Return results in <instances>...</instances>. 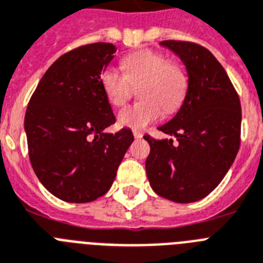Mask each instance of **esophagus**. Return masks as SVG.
<instances>
[{"mask_svg": "<svg viewBox=\"0 0 263 263\" xmlns=\"http://www.w3.org/2000/svg\"><path fill=\"white\" fill-rule=\"evenodd\" d=\"M133 136H134V138H141L142 132H140V130H133Z\"/></svg>", "mask_w": 263, "mask_h": 263, "instance_id": "1", "label": "esophagus"}]
</instances>
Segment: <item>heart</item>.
Here are the masks:
<instances>
[{"instance_id": "obj_1", "label": "heart", "mask_w": 263, "mask_h": 263, "mask_svg": "<svg viewBox=\"0 0 263 263\" xmlns=\"http://www.w3.org/2000/svg\"><path fill=\"white\" fill-rule=\"evenodd\" d=\"M123 73L115 66H106L100 73V85L110 104L123 106L138 88L140 102L119 111L118 123L129 129H142L161 117L174 114L186 100L189 74L178 61L170 60L164 52L144 48L122 61Z\"/></svg>"}]
</instances>
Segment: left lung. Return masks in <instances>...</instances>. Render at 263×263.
Here are the masks:
<instances>
[{"mask_svg":"<svg viewBox=\"0 0 263 263\" xmlns=\"http://www.w3.org/2000/svg\"><path fill=\"white\" fill-rule=\"evenodd\" d=\"M161 45L180 57L189 74L186 100L171 121L160 126L174 140L144 138L151 145L145 163L155 193L174 202L202 199L215 190L240 146L241 108L236 89L208 48L186 41Z\"/></svg>","mask_w":263,"mask_h":263,"instance_id":"8db88e82","label":"left lung"}]
</instances>
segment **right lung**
Returning a JSON list of instances; mask_svg holds the SVG:
<instances>
[{
  "label": "right lung",
  "mask_w": 263,
  "mask_h": 263,
  "mask_svg": "<svg viewBox=\"0 0 263 263\" xmlns=\"http://www.w3.org/2000/svg\"><path fill=\"white\" fill-rule=\"evenodd\" d=\"M115 51L112 43L98 42L65 52L28 102L24 127L31 165L42 184L66 202L106 194L134 140L129 129L103 133L115 115L99 77Z\"/></svg>",
  "instance_id": "obj_1"
}]
</instances>
